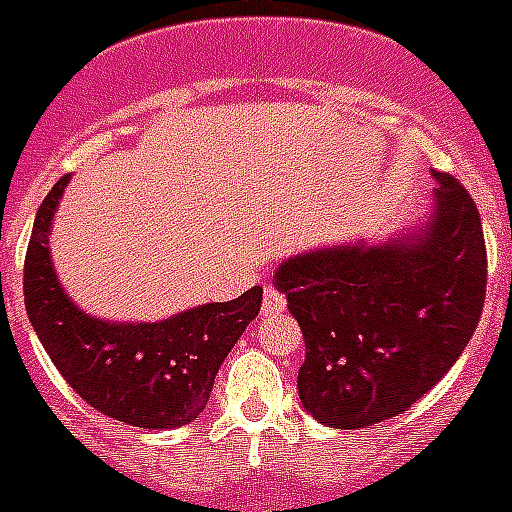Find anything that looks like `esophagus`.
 Returning <instances> with one entry per match:
<instances>
[{"mask_svg":"<svg viewBox=\"0 0 512 512\" xmlns=\"http://www.w3.org/2000/svg\"><path fill=\"white\" fill-rule=\"evenodd\" d=\"M286 299L284 294H278L273 286H265V299H263V315L265 318H273V315L284 313Z\"/></svg>","mask_w":512,"mask_h":512,"instance_id":"1","label":"esophagus"}]
</instances>
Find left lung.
I'll return each mask as SVG.
<instances>
[{"label":"left lung","mask_w":512,"mask_h":512,"mask_svg":"<svg viewBox=\"0 0 512 512\" xmlns=\"http://www.w3.org/2000/svg\"><path fill=\"white\" fill-rule=\"evenodd\" d=\"M431 210L386 242L289 257L273 286L305 336L299 400L331 429L405 413L463 355L486 294V244L471 194L434 173Z\"/></svg>","instance_id":"1"}]
</instances>
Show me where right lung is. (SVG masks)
Returning <instances> with one entry per match:
<instances>
[{
	"label": "right lung",
	"mask_w": 512,
	"mask_h": 512,
	"mask_svg": "<svg viewBox=\"0 0 512 512\" xmlns=\"http://www.w3.org/2000/svg\"><path fill=\"white\" fill-rule=\"evenodd\" d=\"M70 176L60 178L33 220L23 270L31 326L81 400L139 429L186 426L205 410L215 373L263 305L255 286L231 302H210L165 321H105L68 297L49 252V234Z\"/></svg>",
	"instance_id": "1"
}]
</instances>
